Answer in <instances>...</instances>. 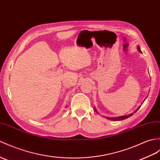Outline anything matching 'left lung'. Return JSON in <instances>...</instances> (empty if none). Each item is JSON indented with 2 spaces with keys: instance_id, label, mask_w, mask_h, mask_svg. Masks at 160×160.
Masks as SVG:
<instances>
[{
  "instance_id": "obj_1",
  "label": "left lung",
  "mask_w": 160,
  "mask_h": 160,
  "mask_svg": "<svg viewBox=\"0 0 160 160\" xmlns=\"http://www.w3.org/2000/svg\"><path fill=\"white\" fill-rule=\"evenodd\" d=\"M137 48H138V51H139V52H141V50H140V47H139V46H138ZM144 100H145V99H144ZM140 108V106H139V107H138V108L136 110V112L137 110H138V109ZM132 115H133V114H129V115H127V116H122V117H117V118L108 117V118H108V119H109V120H112V121H122V120L126 119V118H129V117L132 116Z\"/></svg>"
}]
</instances>
